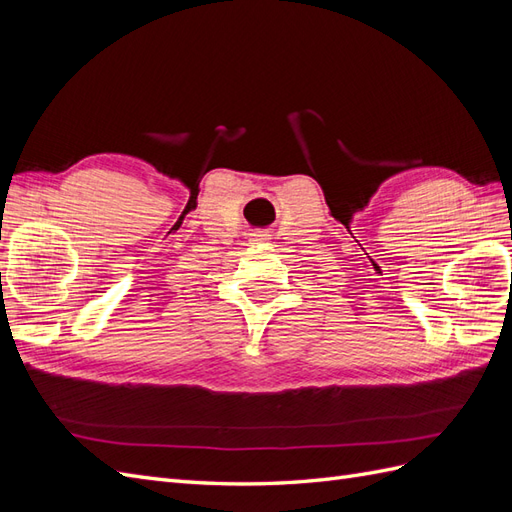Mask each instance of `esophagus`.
I'll use <instances>...</instances> for the list:
<instances>
[{
  "instance_id": "34e87169",
  "label": "esophagus",
  "mask_w": 512,
  "mask_h": 512,
  "mask_svg": "<svg viewBox=\"0 0 512 512\" xmlns=\"http://www.w3.org/2000/svg\"><path fill=\"white\" fill-rule=\"evenodd\" d=\"M267 239H269V235H267L265 230H256L254 235H252V241H254V243H262V241H267Z\"/></svg>"
}]
</instances>
